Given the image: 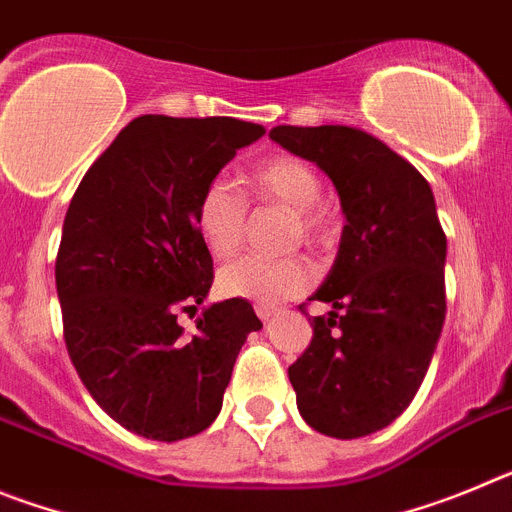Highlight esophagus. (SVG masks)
<instances>
[{
    "label": "esophagus",
    "instance_id": "esophagus-1",
    "mask_svg": "<svg viewBox=\"0 0 512 512\" xmlns=\"http://www.w3.org/2000/svg\"><path fill=\"white\" fill-rule=\"evenodd\" d=\"M253 310H256V315H259V318L266 323V320H269L271 315L277 312V307H274V305H261V302H259V305H253Z\"/></svg>",
    "mask_w": 512,
    "mask_h": 512
}]
</instances>
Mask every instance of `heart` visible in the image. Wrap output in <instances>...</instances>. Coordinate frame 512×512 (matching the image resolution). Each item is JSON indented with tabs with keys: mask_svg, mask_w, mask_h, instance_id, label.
<instances>
[{
	"mask_svg": "<svg viewBox=\"0 0 512 512\" xmlns=\"http://www.w3.org/2000/svg\"><path fill=\"white\" fill-rule=\"evenodd\" d=\"M253 200L292 212L289 241L325 246L333 235V220L320 205L323 179L307 161L297 156H274L248 176ZM248 225V202L225 179H212L194 205V228L215 259H228L243 246ZM312 284V266L302 256L266 261L246 256L223 266L217 287L228 297H243L274 305L302 295Z\"/></svg>",
	"mask_w": 512,
	"mask_h": 512,
	"instance_id": "heart-1",
	"label": "heart"
}]
</instances>
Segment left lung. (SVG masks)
<instances>
[{
    "label": "left lung",
    "instance_id": "1",
    "mask_svg": "<svg viewBox=\"0 0 512 512\" xmlns=\"http://www.w3.org/2000/svg\"><path fill=\"white\" fill-rule=\"evenodd\" d=\"M271 140L333 179L341 248L310 300L312 341L289 366L305 423L333 438L390 425L413 402L446 318V233L428 182L374 135L348 125H279Z\"/></svg>",
    "mask_w": 512,
    "mask_h": 512
}]
</instances>
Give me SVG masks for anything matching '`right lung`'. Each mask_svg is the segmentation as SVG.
I'll list each match as a JSON object with an SVG mask.
<instances>
[{
  "label": "right lung",
  "instance_id": "right-lung-1",
  "mask_svg": "<svg viewBox=\"0 0 512 512\" xmlns=\"http://www.w3.org/2000/svg\"><path fill=\"white\" fill-rule=\"evenodd\" d=\"M264 133L235 117L140 115L71 197L56 256L63 341L99 408L138 436L205 431L261 328L241 297L207 307L194 333L176 315L197 310L215 277L194 228L197 197Z\"/></svg>",
  "mask_w": 512,
  "mask_h": 512
}]
</instances>
